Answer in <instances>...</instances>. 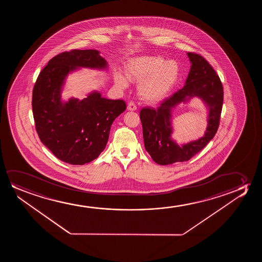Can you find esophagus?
<instances>
[{
    "label": "esophagus",
    "mask_w": 262,
    "mask_h": 262,
    "mask_svg": "<svg viewBox=\"0 0 262 262\" xmlns=\"http://www.w3.org/2000/svg\"><path fill=\"white\" fill-rule=\"evenodd\" d=\"M127 109L129 111H135V110H137L136 104H134L133 102H129V104H128V106H127Z\"/></svg>",
    "instance_id": "34e87169"
}]
</instances>
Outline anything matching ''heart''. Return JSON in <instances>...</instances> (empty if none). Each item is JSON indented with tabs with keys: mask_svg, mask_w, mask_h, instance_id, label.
Masks as SVG:
<instances>
[{
	"mask_svg": "<svg viewBox=\"0 0 262 262\" xmlns=\"http://www.w3.org/2000/svg\"><path fill=\"white\" fill-rule=\"evenodd\" d=\"M127 79L140 82L138 91L147 102L161 100L170 92L179 79V64L173 60L165 61L161 56L141 55L129 60L125 67ZM124 76L115 72V84L125 89L128 86Z\"/></svg>",
	"mask_w": 262,
	"mask_h": 262,
	"instance_id": "1",
	"label": "heart"
}]
</instances>
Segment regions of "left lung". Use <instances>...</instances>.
Here are the masks:
<instances>
[{
  "instance_id": "1",
  "label": "left lung",
  "mask_w": 262,
  "mask_h": 262,
  "mask_svg": "<svg viewBox=\"0 0 262 262\" xmlns=\"http://www.w3.org/2000/svg\"><path fill=\"white\" fill-rule=\"evenodd\" d=\"M187 54L191 67L183 89L163 101L158 109L144 107L140 113L145 148L158 165L190 160L207 146L219 129L224 100L222 82L204 57L190 52ZM193 96L201 97L209 106L208 127L201 139L179 146L170 139V111L176 104Z\"/></svg>"
}]
</instances>
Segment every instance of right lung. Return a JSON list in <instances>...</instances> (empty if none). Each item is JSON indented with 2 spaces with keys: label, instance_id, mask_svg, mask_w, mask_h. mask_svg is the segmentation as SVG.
Here are the masks:
<instances>
[{
  "label": "right lung",
  "instance_id": "1",
  "mask_svg": "<svg viewBox=\"0 0 262 262\" xmlns=\"http://www.w3.org/2000/svg\"><path fill=\"white\" fill-rule=\"evenodd\" d=\"M106 65L98 51L73 49L52 58L36 79L32 95L36 133L61 161L84 165L98 158L107 143L112 123L126 110L124 101L106 99L97 92L81 101L61 102V86L69 72Z\"/></svg>",
  "mask_w": 262,
  "mask_h": 262
}]
</instances>
